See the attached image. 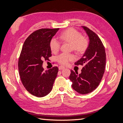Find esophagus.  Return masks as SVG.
Segmentation results:
<instances>
[{"label": "esophagus", "instance_id": "obj_1", "mask_svg": "<svg viewBox=\"0 0 123 123\" xmlns=\"http://www.w3.org/2000/svg\"><path fill=\"white\" fill-rule=\"evenodd\" d=\"M65 68V67H64V66H59V67H58V69H59V70H63V69H64Z\"/></svg>", "mask_w": 123, "mask_h": 123}]
</instances>
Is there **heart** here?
Listing matches in <instances>:
<instances>
[{"mask_svg":"<svg viewBox=\"0 0 123 123\" xmlns=\"http://www.w3.org/2000/svg\"><path fill=\"white\" fill-rule=\"evenodd\" d=\"M59 39L62 43H70L71 49L77 54H82L87 51L89 46V40L86 36L73 28H69L63 31L59 35ZM49 47L53 53H57L61 48V43L55 38H52L49 42ZM75 57L73 54L62 53L57 56V61L60 64L66 65L73 61Z\"/></svg>","mask_w":123,"mask_h":123,"instance_id":"1","label":"heart"}]
</instances>
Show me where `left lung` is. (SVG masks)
I'll list each match as a JSON object with an SVG mask.
<instances>
[{"instance_id": "1", "label": "left lung", "mask_w": 123, "mask_h": 123, "mask_svg": "<svg viewBox=\"0 0 123 123\" xmlns=\"http://www.w3.org/2000/svg\"><path fill=\"white\" fill-rule=\"evenodd\" d=\"M90 42L83 56L75 63L84 66L80 74L71 70L70 80L74 90L82 94L92 92L98 87L105 69L106 55L105 47L98 35L88 28L83 26Z\"/></svg>"}]
</instances>
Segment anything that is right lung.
Here are the masks:
<instances>
[{"label": "right lung", "instance_id": "add662e5", "mask_svg": "<svg viewBox=\"0 0 123 123\" xmlns=\"http://www.w3.org/2000/svg\"><path fill=\"white\" fill-rule=\"evenodd\" d=\"M59 29H41L33 32L25 39L18 59V70L21 82L30 93L42 98L53 88L58 68L53 67L44 71L43 61L52 56L50 39Z\"/></svg>", "mask_w": 123, "mask_h": 123}]
</instances>
